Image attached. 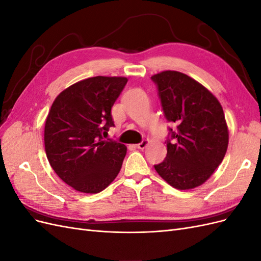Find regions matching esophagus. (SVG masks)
<instances>
[{
    "mask_svg": "<svg viewBox=\"0 0 261 261\" xmlns=\"http://www.w3.org/2000/svg\"><path fill=\"white\" fill-rule=\"evenodd\" d=\"M149 144H150V140H149V139H144L143 141H141V143L137 144L136 147H137L138 149H145Z\"/></svg>",
    "mask_w": 261,
    "mask_h": 261,
    "instance_id": "1",
    "label": "esophagus"
}]
</instances>
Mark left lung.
<instances>
[{
	"label": "left lung",
	"mask_w": 261,
	"mask_h": 261,
	"mask_svg": "<svg viewBox=\"0 0 261 261\" xmlns=\"http://www.w3.org/2000/svg\"><path fill=\"white\" fill-rule=\"evenodd\" d=\"M151 78L158 86L165 117L177 125L175 132L170 129L167 158L154 169L176 189L198 187L213 174L226 153L228 128L222 106L206 87L186 74L164 70Z\"/></svg>",
	"instance_id": "8db88e82"
}]
</instances>
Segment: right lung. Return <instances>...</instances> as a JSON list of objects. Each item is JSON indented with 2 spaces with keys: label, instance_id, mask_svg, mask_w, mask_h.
<instances>
[{
  "label": "right lung",
  "instance_id": "add662e5",
  "mask_svg": "<svg viewBox=\"0 0 261 261\" xmlns=\"http://www.w3.org/2000/svg\"><path fill=\"white\" fill-rule=\"evenodd\" d=\"M127 81L90 77L53 101L44 125L45 153L58 176L75 191L100 193L121 171L127 148L102 135L114 126L111 109Z\"/></svg>",
  "mask_w": 261,
  "mask_h": 261
}]
</instances>
